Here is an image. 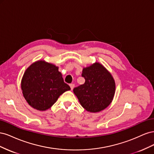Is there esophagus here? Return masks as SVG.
Segmentation results:
<instances>
[{"instance_id": "1", "label": "esophagus", "mask_w": 154, "mask_h": 154, "mask_svg": "<svg viewBox=\"0 0 154 154\" xmlns=\"http://www.w3.org/2000/svg\"><path fill=\"white\" fill-rule=\"evenodd\" d=\"M69 86H70V87H71V90H72L73 88L74 87V84H73V83H71V84H69Z\"/></svg>"}]
</instances>
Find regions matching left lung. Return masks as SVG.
Masks as SVG:
<instances>
[{
	"instance_id": "left-lung-1",
	"label": "left lung",
	"mask_w": 154,
	"mask_h": 154,
	"mask_svg": "<svg viewBox=\"0 0 154 154\" xmlns=\"http://www.w3.org/2000/svg\"><path fill=\"white\" fill-rule=\"evenodd\" d=\"M82 76L85 83L73 89L81 105L90 112L104 110L110 104L115 94V82L111 74L96 62L83 68Z\"/></svg>"
}]
</instances>
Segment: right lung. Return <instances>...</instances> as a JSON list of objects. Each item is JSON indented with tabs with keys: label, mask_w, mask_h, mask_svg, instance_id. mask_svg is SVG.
<instances>
[{
	"label": "right lung",
	"mask_w": 154,
	"mask_h": 154,
	"mask_svg": "<svg viewBox=\"0 0 154 154\" xmlns=\"http://www.w3.org/2000/svg\"><path fill=\"white\" fill-rule=\"evenodd\" d=\"M21 88L28 104L40 111L49 109L60 95L71 89L63 82L58 67L44 60L32 63L26 70Z\"/></svg>",
	"instance_id": "add662e5"
}]
</instances>
